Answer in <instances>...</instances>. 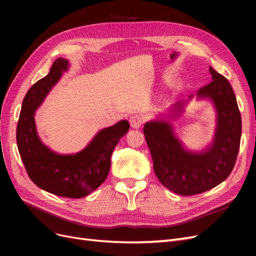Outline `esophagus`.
I'll use <instances>...</instances> for the list:
<instances>
[{
	"instance_id": "1",
	"label": "esophagus",
	"mask_w": 256,
	"mask_h": 256,
	"mask_svg": "<svg viewBox=\"0 0 256 256\" xmlns=\"http://www.w3.org/2000/svg\"><path fill=\"white\" fill-rule=\"evenodd\" d=\"M142 124H143V118H142L141 115L136 114V115L131 116V118H130V126L132 128L138 129L142 126Z\"/></svg>"
}]
</instances>
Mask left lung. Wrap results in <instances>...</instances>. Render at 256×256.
Here are the masks:
<instances>
[{"mask_svg": "<svg viewBox=\"0 0 256 256\" xmlns=\"http://www.w3.org/2000/svg\"><path fill=\"white\" fill-rule=\"evenodd\" d=\"M212 81L200 88L198 98L210 99L216 112L214 141L200 152H189L164 118L146 122L143 132L150 147L154 171L160 182L180 196H194L210 190L230 174L237 159L242 136V116L230 82L209 67ZM192 96L190 97V99ZM184 102L173 108L184 110Z\"/></svg>", "mask_w": 256, "mask_h": 256, "instance_id": "1", "label": "left lung"}]
</instances>
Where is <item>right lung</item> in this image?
Returning <instances> with one entry per match:
<instances>
[{"instance_id": "right-lung-1", "label": "right lung", "mask_w": 256, "mask_h": 256, "mask_svg": "<svg viewBox=\"0 0 256 256\" xmlns=\"http://www.w3.org/2000/svg\"><path fill=\"white\" fill-rule=\"evenodd\" d=\"M67 60L58 58L50 72L30 88L22 102L17 124V145L28 177L37 187L52 194L80 198L88 196L109 174L111 154L129 122L120 120L100 130L83 150L58 154L46 146L37 134L34 115L36 109L68 69Z\"/></svg>"}]
</instances>
